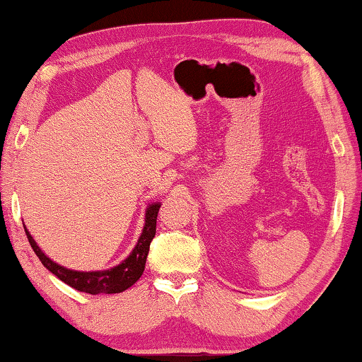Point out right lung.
<instances>
[{
    "label": "right lung",
    "instance_id": "add662e5",
    "mask_svg": "<svg viewBox=\"0 0 362 362\" xmlns=\"http://www.w3.org/2000/svg\"><path fill=\"white\" fill-rule=\"evenodd\" d=\"M160 202H152L147 205L146 210V221H144V228L141 236L137 239V244L132 249L131 254L119 262L118 265L111 267L107 270H95V272H79V270H71L66 267L53 262L48 255L38 247L35 239L32 238L29 230L24 226L25 235L29 238V243L33 249V252L37 254V257L40 259L43 267L52 272L53 275H57L61 281H64L66 285H69L77 291H84L88 294H113V293H123L127 288H131L134 283L141 278L146 269V260L150 249V243L157 231V215L160 210Z\"/></svg>",
    "mask_w": 362,
    "mask_h": 362
}]
</instances>
